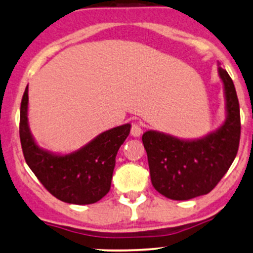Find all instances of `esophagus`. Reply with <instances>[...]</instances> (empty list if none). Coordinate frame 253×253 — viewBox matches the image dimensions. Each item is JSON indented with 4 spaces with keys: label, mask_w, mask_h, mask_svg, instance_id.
<instances>
[{
    "label": "esophagus",
    "mask_w": 253,
    "mask_h": 253,
    "mask_svg": "<svg viewBox=\"0 0 253 253\" xmlns=\"http://www.w3.org/2000/svg\"><path fill=\"white\" fill-rule=\"evenodd\" d=\"M130 133L133 137H138L139 135L142 133V126L139 123H132L131 124V129H130Z\"/></svg>",
    "instance_id": "esophagus-1"
}]
</instances>
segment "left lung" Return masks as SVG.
<instances>
[{
	"mask_svg": "<svg viewBox=\"0 0 253 253\" xmlns=\"http://www.w3.org/2000/svg\"><path fill=\"white\" fill-rule=\"evenodd\" d=\"M219 74L227 106V120L220 129L195 141H182L156 131L142 136L151 183L160 194L171 200H189L210 193L238 153L242 126L238 97L226 70L219 67Z\"/></svg>",
	"mask_w": 253,
	"mask_h": 253,
	"instance_id": "obj_1",
	"label": "left lung"
}]
</instances>
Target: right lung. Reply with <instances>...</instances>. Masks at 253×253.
<instances>
[{
  "instance_id": "1",
  "label": "right lung",
  "mask_w": 253,
  "mask_h": 253,
  "mask_svg": "<svg viewBox=\"0 0 253 253\" xmlns=\"http://www.w3.org/2000/svg\"><path fill=\"white\" fill-rule=\"evenodd\" d=\"M28 86L21 100L20 141L28 167L53 197L67 204L88 205L99 201L110 191L116 155L130 132V124L100 133L84 148L58 156L35 144L28 123Z\"/></svg>"
}]
</instances>
